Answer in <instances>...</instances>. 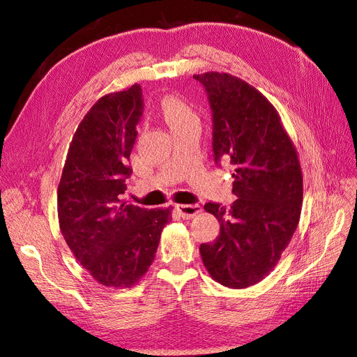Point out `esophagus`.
<instances>
[{"instance_id": "obj_1", "label": "esophagus", "mask_w": 357, "mask_h": 357, "mask_svg": "<svg viewBox=\"0 0 357 357\" xmlns=\"http://www.w3.org/2000/svg\"><path fill=\"white\" fill-rule=\"evenodd\" d=\"M176 210L178 211V214L181 215L183 219H192L193 215H197L202 211V207L198 204H190V205H177Z\"/></svg>"}]
</instances>
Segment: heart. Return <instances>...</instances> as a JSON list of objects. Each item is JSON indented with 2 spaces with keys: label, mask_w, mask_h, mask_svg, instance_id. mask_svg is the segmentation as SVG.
<instances>
[{
  "label": "heart",
  "mask_w": 357,
  "mask_h": 357,
  "mask_svg": "<svg viewBox=\"0 0 357 357\" xmlns=\"http://www.w3.org/2000/svg\"><path fill=\"white\" fill-rule=\"evenodd\" d=\"M162 112H164V117L171 129L197 122L195 113L192 112L188 102L178 98V96H168V98H165L164 102H162Z\"/></svg>",
  "instance_id": "b5f03b06"
}]
</instances>
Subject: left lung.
Wrapping results in <instances>:
<instances>
[{
    "mask_svg": "<svg viewBox=\"0 0 357 357\" xmlns=\"http://www.w3.org/2000/svg\"><path fill=\"white\" fill-rule=\"evenodd\" d=\"M208 95L215 164L232 171L231 207L207 202L220 234L199 253L215 282L244 289L264 280L282 257L301 218L302 172L296 149L274 105L228 73L193 75Z\"/></svg>",
    "mask_w": 357,
    "mask_h": 357,
    "instance_id": "1",
    "label": "left lung"
}]
</instances>
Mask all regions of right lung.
<instances>
[{"label": "right lung", "mask_w": 357, "mask_h": 357, "mask_svg": "<svg viewBox=\"0 0 357 357\" xmlns=\"http://www.w3.org/2000/svg\"><path fill=\"white\" fill-rule=\"evenodd\" d=\"M142 86L96 101L77 126L58 186L59 228L75 259L107 287L135 284L152 265L171 208L126 204Z\"/></svg>", "instance_id": "right-lung-1"}]
</instances>
